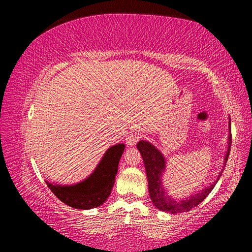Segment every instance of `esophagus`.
<instances>
[{"label":"esophagus","instance_id":"1","mask_svg":"<svg viewBox=\"0 0 252 252\" xmlns=\"http://www.w3.org/2000/svg\"><path fill=\"white\" fill-rule=\"evenodd\" d=\"M141 136L142 134L140 133V132H131V133L126 138V142L127 146H134Z\"/></svg>","mask_w":252,"mask_h":252}]
</instances>
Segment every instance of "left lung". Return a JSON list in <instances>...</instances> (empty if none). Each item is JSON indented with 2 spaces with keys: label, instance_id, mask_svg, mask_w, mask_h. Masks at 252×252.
I'll return each instance as SVG.
<instances>
[{
  "label": "left lung",
  "instance_id": "8db88e82",
  "mask_svg": "<svg viewBox=\"0 0 252 252\" xmlns=\"http://www.w3.org/2000/svg\"><path fill=\"white\" fill-rule=\"evenodd\" d=\"M231 125V123H230ZM231 129V126H229ZM230 147H231V133L229 135V147L228 152L224 158V165L227 163ZM136 148L142 156L144 162V167H146V172L148 177V185H149V193L150 198L155 206L161 211L170 212V213H181L190 211L191 209L201 203L204 199L208 197V194L211 192L213 187L218 182L219 178L222 174V171L218 176V179L208 188H204L202 191H199L197 194H192L190 197L185 199H174L170 197L168 191L164 189L162 185V173L165 170V161L164 157L158 149L148 141H139L136 144Z\"/></svg>",
  "mask_w": 252,
  "mask_h": 252
}]
</instances>
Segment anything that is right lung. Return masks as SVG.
Wrapping results in <instances>:
<instances>
[{"label": "right lung", "mask_w": 252, "mask_h": 252, "mask_svg": "<svg viewBox=\"0 0 252 252\" xmlns=\"http://www.w3.org/2000/svg\"><path fill=\"white\" fill-rule=\"evenodd\" d=\"M125 148L123 143L109 148L93 173L82 182L60 186L45 181L46 185L57 198L72 208L87 210L99 207L111 193Z\"/></svg>", "instance_id": "1"}]
</instances>
